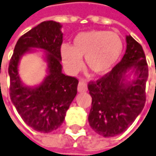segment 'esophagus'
Returning <instances> with one entry per match:
<instances>
[{
    "instance_id": "34e87169",
    "label": "esophagus",
    "mask_w": 156,
    "mask_h": 156,
    "mask_svg": "<svg viewBox=\"0 0 156 156\" xmlns=\"http://www.w3.org/2000/svg\"><path fill=\"white\" fill-rule=\"evenodd\" d=\"M78 91L79 93H82V92H87V85L86 83V81L84 80H80L79 83H78Z\"/></svg>"
}]
</instances>
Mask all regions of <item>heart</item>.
<instances>
[{"label": "heart", "instance_id": "obj_1", "mask_svg": "<svg viewBox=\"0 0 156 156\" xmlns=\"http://www.w3.org/2000/svg\"><path fill=\"white\" fill-rule=\"evenodd\" d=\"M124 43L118 33L92 30L78 33L72 47L62 44L61 56L64 69L75 75L82 68V57L86 65L96 75H104L114 68L121 58Z\"/></svg>", "mask_w": 156, "mask_h": 156}]
</instances>
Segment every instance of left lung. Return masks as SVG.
<instances>
[{"instance_id":"8db88e82","label":"left lung","mask_w":156,"mask_h":156,"mask_svg":"<svg viewBox=\"0 0 156 156\" xmlns=\"http://www.w3.org/2000/svg\"><path fill=\"white\" fill-rule=\"evenodd\" d=\"M122 60L103 78L88 84L92 108L88 115L91 128L108 138L123 133L141 113L146 102L148 68L141 45L126 36ZM131 75L133 78L128 80Z\"/></svg>"}]
</instances>
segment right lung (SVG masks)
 Segmentation results:
<instances>
[{"label":"right lung","mask_w":156,"mask_h":156,"mask_svg":"<svg viewBox=\"0 0 156 156\" xmlns=\"http://www.w3.org/2000/svg\"><path fill=\"white\" fill-rule=\"evenodd\" d=\"M62 24L44 21L19 38L9 62V95L24 123L40 133L56 130L77 95L78 80L62 73L61 46ZM36 49L44 51L47 75L40 85L28 87L19 76L18 66L24 54Z\"/></svg>","instance_id":"right-lung-1"}]
</instances>
